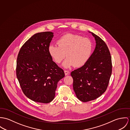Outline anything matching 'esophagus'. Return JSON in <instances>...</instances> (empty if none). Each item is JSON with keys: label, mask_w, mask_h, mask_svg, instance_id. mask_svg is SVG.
<instances>
[{"label": "esophagus", "mask_w": 130, "mask_h": 130, "mask_svg": "<svg viewBox=\"0 0 130 130\" xmlns=\"http://www.w3.org/2000/svg\"><path fill=\"white\" fill-rule=\"evenodd\" d=\"M64 73H65V75H68L70 74V72L67 71V70H64Z\"/></svg>", "instance_id": "esophagus-1"}]
</instances>
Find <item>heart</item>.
I'll use <instances>...</instances> for the list:
<instances>
[{
	"label": "heart",
	"instance_id": "heart-1",
	"mask_svg": "<svg viewBox=\"0 0 130 130\" xmlns=\"http://www.w3.org/2000/svg\"><path fill=\"white\" fill-rule=\"evenodd\" d=\"M57 45H51L48 47V52L54 61L57 64L62 62L66 56L63 66L69 68L72 66L80 67L84 66L90 57L93 43L88 38L68 33L60 37Z\"/></svg>",
	"mask_w": 130,
	"mask_h": 130
}]
</instances>
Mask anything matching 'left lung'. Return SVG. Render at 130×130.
Segmentation results:
<instances>
[{"label": "left lung", "instance_id": "8db88e82", "mask_svg": "<svg viewBox=\"0 0 130 130\" xmlns=\"http://www.w3.org/2000/svg\"><path fill=\"white\" fill-rule=\"evenodd\" d=\"M91 33L96 42L94 51L84 66L71 73L76 95L83 102L94 100L106 91L112 71V58L107 44Z\"/></svg>", "mask_w": 130, "mask_h": 130}]
</instances>
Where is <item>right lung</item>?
<instances>
[{"label":"right lung","mask_w":130,"mask_h":130,"mask_svg":"<svg viewBox=\"0 0 130 130\" xmlns=\"http://www.w3.org/2000/svg\"><path fill=\"white\" fill-rule=\"evenodd\" d=\"M53 33L33 35L21 47L16 61V76L24 95L32 101L49 103L55 97L63 70L52 61L48 47Z\"/></svg>","instance_id":"add662e5"}]
</instances>
